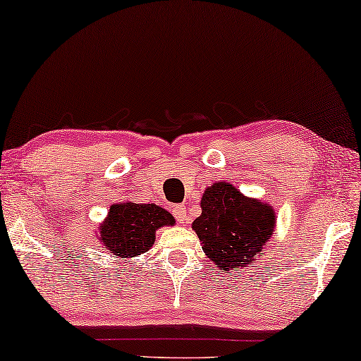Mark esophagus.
Segmentation results:
<instances>
[{
    "instance_id": "1",
    "label": "esophagus",
    "mask_w": 361,
    "mask_h": 361,
    "mask_svg": "<svg viewBox=\"0 0 361 361\" xmlns=\"http://www.w3.org/2000/svg\"><path fill=\"white\" fill-rule=\"evenodd\" d=\"M173 214L176 216V220L180 223H186L188 221V215H186V205H175L173 207Z\"/></svg>"
}]
</instances>
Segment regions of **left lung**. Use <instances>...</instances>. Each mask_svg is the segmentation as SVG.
<instances>
[{
  "mask_svg": "<svg viewBox=\"0 0 361 361\" xmlns=\"http://www.w3.org/2000/svg\"><path fill=\"white\" fill-rule=\"evenodd\" d=\"M201 209L192 230L204 254L230 274L259 259L276 225L271 205L244 196L228 181L204 191Z\"/></svg>",
  "mask_w": 361,
  "mask_h": 361,
  "instance_id": "8db88e82",
  "label": "left lung"
}]
</instances>
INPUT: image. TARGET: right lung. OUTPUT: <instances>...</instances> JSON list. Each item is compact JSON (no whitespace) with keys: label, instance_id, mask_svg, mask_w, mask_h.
<instances>
[{"label":"right lung","instance_id":"obj_1","mask_svg":"<svg viewBox=\"0 0 361 361\" xmlns=\"http://www.w3.org/2000/svg\"><path fill=\"white\" fill-rule=\"evenodd\" d=\"M173 225V215L156 204L120 202L111 205L98 238L109 254L130 259L152 247L159 228Z\"/></svg>","mask_w":361,"mask_h":361}]
</instances>
